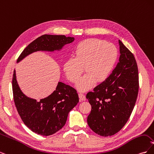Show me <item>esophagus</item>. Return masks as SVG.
I'll list each match as a JSON object with an SVG mask.
<instances>
[{
	"label": "esophagus",
	"mask_w": 154,
	"mask_h": 154,
	"mask_svg": "<svg viewBox=\"0 0 154 154\" xmlns=\"http://www.w3.org/2000/svg\"><path fill=\"white\" fill-rule=\"evenodd\" d=\"M79 97H80V100L81 101H85L86 100L85 96L83 94H82V93H80V94H79Z\"/></svg>",
	"instance_id": "1"
}]
</instances>
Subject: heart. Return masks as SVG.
<instances>
[{
    "instance_id": "obj_1",
    "label": "heart",
    "mask_w": 154,
    "mask_h": 154,
    "mask_svg": "<svg viewBox=\"0 0 154 154\" xmlns=\"http://www.w3.org/2000/svg\"><path fill=\"white\" fill-rule=\"evenodd\" d=\"M75 57L68 58L63 63V71L68 80L77 82L85 70V75L78 82L81 91L91 89L96 82L109 78L118 58V51L111 43L97 38H88L79 43L74 50Z\"/></svg>"
}]
</instances>
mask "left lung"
Returning a JSON list of instances; mask_svg holds the SVG:
<instances>
[{
	"instance_id": "8db88e82",
	"label": "left lung",
	"mask_w": 154,
	"mask_h": 154,
	"mask_svg": "<svg viewBox=\"0 0 154 154\" xmlns=\"http://www.w3.org/2000/svg\"><path fill=\"white\" fill-rule=\"evenodd\" d=\"M119 62L105 81L88 92L91 105L87 123L96 134L111 136L125 125L131 115L139 92L138 67L134 54L119 40Z\"/></svg>"
}]
</instances>
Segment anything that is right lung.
Returning a JSON list of instances; mask_svg holds the SVG:
<instances>
[{"mask_svg": "<svg viewBox=\"0 0 154 154\" xmlns=\"http://www.w3.org/2000/svg\"><path fill=\"white\" fill-rule=\"evenodd\" d=\"M74 40L73 37L65 35H42L24 49L18 57L17 62L35 51L60 49ZM12 88L14 102L22 122L31 131L42 136H50L61 129L66 123L70 110L79 102L75 88L62 82H58L56 90L44 99L36 101L29 98L18 87L15 70Z\"/></svg>", "mask_w": 154, "mask_h": 154, "instance_id": "right-lung-1", "label": "right lung"}]
</instances>
